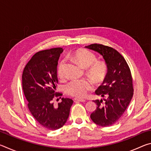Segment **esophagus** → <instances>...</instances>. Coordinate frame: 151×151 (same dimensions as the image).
<instances>
[{"label":"esophagus","mask_w":151,"mask_h":151,"mask_svg":"<svg viewBox=\"0 0 151 151\" xmlns=\"http://www.w3.org/2000/svg\"><path fill=\"white\" fill-rule=\"evenodd\" d=\"M74 101H75V102L76 101H78V102H85L86 101L85 100V99H74Z\"/></svg>","instance_id":"esophagus-1"}]
</instances>
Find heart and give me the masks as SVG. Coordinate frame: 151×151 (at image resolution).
Wrapping results in <instances>:
<instances>
[{"label":"heart","instance_id":"1","mask_svg":"<svg viewBox=\"0 0 151 151\" xmlns=\"http://www.w3.org/2000/svg\"><path fill=\"white\" fill-rule=\"evenodd\" d=\"M80 65L88 68V73L96 81H101L105 76L107 66L104 63L97 61L96 55L86 49H79L71 55ZM66 61L63 58L57 66V73L58 77L63 79L65 77ZM93 88V83L89 79H73L65 86V92L68 95L75 98H83L88 91Z\"/></svg>","mask_w":151,"mask_h":151}]
</instances>
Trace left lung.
<instances>
[{"label": "left lung", "mask_w": 151, "mask_h": 151, "mask_svg": "<svg viewBox=\"0 0 151 151\" xmlns=\"http://www.w3.org/2000/svg\"><path fill=\"white\" fill-rule=\"evenodd\" d=\"M86 48L100 53L108 68L103 84L95 91L103 99L93 101L97 106L91 119L99 126L109 127L121 119L133 95L131 70L124 58L113 48L96 43Z\"/></svg>", "instance_id": "obj_1"}]
</instances>
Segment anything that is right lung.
<instances>
[{"instance_id":"1","label":"right lung","mask_w":151,"mask_h":151,"mask_svg":"<svg viewBox=\"0 0 151 151\" xmlns=\"http://www.w3.org/2000/svg\"><path fill=\"white\" fill-rule=\"evenodd\" d=\"M63 48L40 50L33 55L25 66L22 85L30 113L36 121L48 130H57L66 123L73 103L72 99L62 98L57 105L54 100L61 98L57 93V68Z\"/></svg>"}]
</instances>
